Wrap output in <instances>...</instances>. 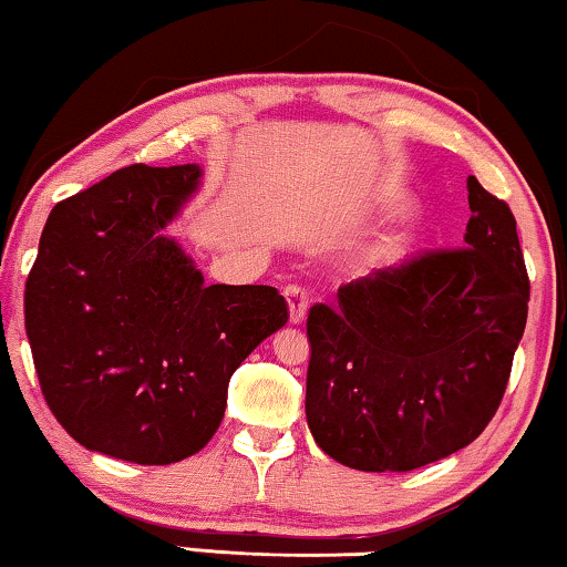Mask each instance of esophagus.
Masks as SVG:
<instances>
[{
	"instance_id": "34e87169",
	"label": "esophagus",
	"mask_w": 567,
	"mask_h": 567,
	"mask_svg": "<svg viewBox=\"0 0 567 567\" xmlns=\"http://www.w3.org/2000/svg\"><path fill=\"white\" fill-rule=\"evenodd\" d=\"M287 308H290V320L292 323H302L308 312V290L302 285H287L285 287Z\"/></svg>"
}]
</instances>
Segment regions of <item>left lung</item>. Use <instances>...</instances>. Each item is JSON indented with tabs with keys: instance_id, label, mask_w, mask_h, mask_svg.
<instances>
[{
	"instance_id": "left-lung-1",
	"label": "left lung",
	"mask_w": 567,
	"mask_h": 567,
	"mask_svg": "<svg viewBox=\"0 0 567 567\" xmlns=\"http://www.w3.org/2000/svg\"><path fill=\"white\" fill-rule=\"evenodd\" d=\"M466 247L425 249L308 312L306 415L359 471H412L484 433L527 326L529 277L506 200L468 175Z\"/></svg>"
}]
</instances>
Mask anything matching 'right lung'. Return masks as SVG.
I'll return each mask as SVG.
<instances>
[{"mask_svg": "<svg viewBox=\"0 0 567 567\" xmlns=\"http://www.w3.org/2000/svg\"><path fill=\"white\" fill-rule=\"evenodd\" d=\"M196 165H130L55 203L24 285L40 390L65 433L112 458L167 466L221 425L226 386L290 318L269 285H203L159 234Z\"/></svg>", "mask_w": 567, "mask_h": 567, "instance_id": "add662e5", "label": "right lung"}]
</instances>
